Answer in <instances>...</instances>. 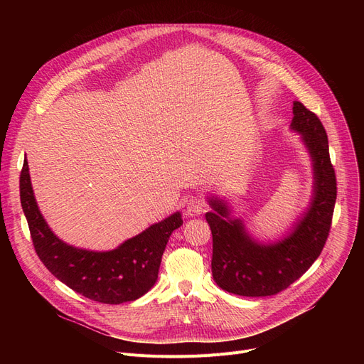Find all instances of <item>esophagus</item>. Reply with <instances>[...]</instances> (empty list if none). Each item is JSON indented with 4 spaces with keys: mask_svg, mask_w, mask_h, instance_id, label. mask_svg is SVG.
<instances>
[{
    "mask_svg": "<svg viewBox=\"0 0 364 364\" xmlns=\"http://www.w3.org/2000/svg\"><path fill=\"white\" fill-rule=\"evenodd\" d=\"M186 209L190 215H199L206 209V203L200 196H188L186 200Z\"/></svg>",
    "mask_w": 364,
    "mask_h": 364,
    "instance_id": "34e87169",
    "label": "esophagus"
}]
</instances>
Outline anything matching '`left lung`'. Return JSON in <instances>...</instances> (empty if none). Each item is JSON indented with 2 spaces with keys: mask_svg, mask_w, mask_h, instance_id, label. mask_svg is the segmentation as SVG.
Returning <instances> with one entry per match:
<instances>
[{
  "mask_svg": "<svg viewBox=\"0 0 364 364\" xmlns=\"http://www.w3.org/2000/svg\"><path fill=\"white\" fill-rule=\"evenodd\" d=\"M291 129L301 134L313 164L310 205L283 239L264 243L247 233L228 203L209 196L213 211L205 214L213 233V277L221 289L240 296H270L307 272L329 236L336 200V177L329 143L316 113L294 102Z\"/></svg>",
  "mask_w": 364,
  "mask_h": 364,
  "instance_id": "left-lung-1",
  "label": "left lung"
}]
</instances>
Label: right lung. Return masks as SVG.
<instances>
[{
	"label": "right lung",
	"mask_w": 364,
	"mask_h": 364,
	"mask_svg": "<svg viewBox=\"0 0 364 364\" xmlns=\"http://www.w3.org/2000/svg\"><path fill=\"white\" fill-rule=\"evenodd\" d=\"M21 202L35 251L50 273L75 292L103 304L136 301L158 280L171 233L183 224L180 213L151 224L117 250L87 251L57 237L35 200L28 159L21 172Z\"/></svg>",
	"instance_id": "add662e5"
}]
</instances>
